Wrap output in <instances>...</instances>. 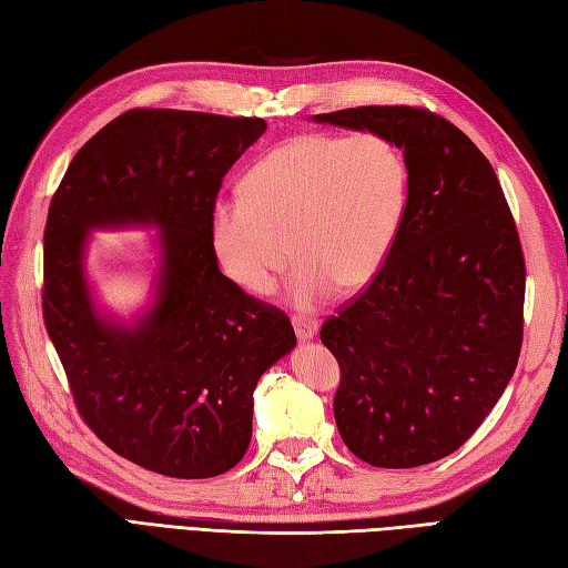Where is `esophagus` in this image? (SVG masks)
I'll use <instances>...</instances> for the list:
<instances>
[{"instance_id": "obj_1", "label": "esophagus", "mask_w": 568, "mask_h": 568, "mask_svg": "<svg viewBox=\"0 0 568 568\" xmlns=\"http://www.w3.org/2000/svg\"><path fill=\"white\" fill-rule=\"evenodd\" d=\"M293 327H295V334L297 339H312L320 332V324L317 320H310V317H293Z\"/></svg>"}]
</instances>
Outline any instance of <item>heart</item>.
Returning <instances> with one entry per match:
<instances>
[{"mask_svg":"<svg viewBox=\"0 0 568 568\" xmlns=\"http://www.w3.org/2000/svg\"><path fill=\"white\" fill-rule=\"evenodd\" d=\"M241 192L212 204L220 268L241 291L268 295L295 253L291 297L315 307L339 285L366 287L390 261L407 216L409 168L381 131L300 134L265 153Z\"/></svg>","mask_w":568,"mask_h":568,"instance_id":"b5f03b06","label":"heart"}]
</instances>
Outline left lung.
I'll list each match as a JSON object with an SVG mask.
<instances>
[{"mask_svg": "<svg viewBox=\"0 0 568 568\" xmlns=\"http://www.w3.org/2000/svg\"><path fill=\"white\" fill-rule=\"evenodd\" d=\"M312 119L388 134L409 168L390 261L320 332L342 368L336 427L371 466L439 462L488 417L520 358L525 258L510 207L486 155L439 114L395 104Z\"/></svg>", "mask_w": 568, "mask_h": 568, "instance_id": "left-lung-1", "label": "left lung"}]
</instances>
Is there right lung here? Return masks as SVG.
<instances>
[{"mask_svg": "<svg viewBox=\"0 0 568 568\" xmlns=\"http://www.w3.org/2000/svg\"><path fill=\"white\" fill-rule=\"evenodd\" d=\"M258 116L129 110L70 161L43 234V322L72 400L119 456L171 478L234 468L251 442L253 390L295 346L283 310L220 271L210 214ZM161 227L152 307L102 316L83 275L92 227Z\"/></svg>", "mask_w": 568, "mask_h": 568, "instance_id": "1", "label": "right lung"}]
</instances>
